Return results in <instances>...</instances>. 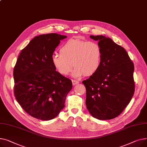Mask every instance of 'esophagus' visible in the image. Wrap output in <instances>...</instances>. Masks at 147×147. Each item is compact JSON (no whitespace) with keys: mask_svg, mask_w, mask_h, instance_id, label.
Listing matches in <instances>:
<instances>
[{"mask_svg":"<svg viewBox=\"0 0 147 147\" xmlns=\"http://www.w3.org/2000/svg\"><path fill=\"white\" fill-rule=\"evenodd\" d=\"M72 85H76V84L79 83V81H76V80H72Z\"/></svg>","mask_w":147,"mask_h":147,"instance_id":"1","label":"esophagus"}]
</instances>
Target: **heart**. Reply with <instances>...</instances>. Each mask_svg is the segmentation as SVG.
I'll return each instance as SVG.
<instances>
[{
    "label": "heart",
    "instance_id": "obj_1",
    "mask_svg": "<svg viewBox=\"0 0 147 147\" xmlns=\"http://www.w3.org/2000/svg\"><path fill=\"white\" fill-rule=\"evenodd\" d=\"M60 53L54 54L51 60L57 71L63 75L69 74L72 65L75 66L73 76L92 75L101 65V50L97 42L71 39L63 45Z\"/></svg>",
    "mask_w": 147,
    "mask_h": 147
}]
</instances>
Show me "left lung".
Listing matches in <instances>:
<instances>
[{
  "label": "left lung",
  "instance_id": "8db88e82",
  "mask_svg": "<svg viewBox=\"0 0 147 147\" xmlns=\"http://www.w3.org/2000/svg\"><path fill=\"white\" fill-rule=\"evenodd\" d=\"M90 38L98 41L102 54L98 71L82 81L86 106L95 118L112 119L122 113L134 96V65L125 49L110 38Z\"/></svg>",
  "mask_w": 147,
  "mask_h": 147
}]
</instances>
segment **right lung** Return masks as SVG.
Segmentation results:
<instances>
[{
    "label": "right lung",
    "mask_w": 147,
    "mask_h": 147,
    "mask_svg": "<svg viewBox=\"0 0 147 147\" xmlns=\"http://www.w3.org/2000/svg\"><path fill=\"white\" fill-rule=\"evenodd\" d=\"M65 36L42 34L23 49L14 67V95L25 111L36 119L55 118L72 88L71 80L56 71L52 56Z\"/></svg>",
    "instance_id": "right-lung-1"
}]
</instances>
